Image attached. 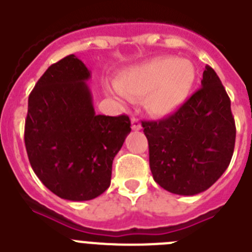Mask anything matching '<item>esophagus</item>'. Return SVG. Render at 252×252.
<instances>
[{
	"label": "esophagus",
	"mask_w": 252,
	"mask_h": 252,
	"mask_svg": "<svg viewBox=\"0 0 252 252\" xmlns=\"http://www.w3.org/2000/svg\"><path fill=\"white\" fill-rule=\"evenodd\" d=\"M131 127H132V130H135V131H137L141 128V124H140V121L137 117H132V119H131Z\"/></svg>",
	"instance_id": "esophagus-1"
}]
</instances>
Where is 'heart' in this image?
Instances as JSON below:
<instances>
[{"label": "heart", "instance_id": "obj_1", "mask_svg": "<svg viewBox=\"0 0 252 252\" xmlns=\"http://www.w3.org/2000/svg\"><path fill=\"white\" fill-rule=\"evenodd\" d=\"M194 81L195 68L189 60L161 57L125 70L116 87L127 98H145L153 115L165 116L186 101Z\"/></svg>", "mask_w": 252, "mask_h": 252}]
</instances>
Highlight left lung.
<instances>
[{
  "label": "left lung",
  "instance_id": "8db88e82",
  "mask_svg": "<svg viewBox=\"0 0 252 252\" xmlns=\"http://www.w3.org/2000/svg\"><path fill=\"white\" fill-rule=\"evenodd\" d=\"M154 180L174 194L194 195L215 184L230 165L236 140L231 101L206 66L202 87L174 113L142 121Z\"/></svg>",
  "mask_w": 252,
  "mask_h": 252
}]
</instances>
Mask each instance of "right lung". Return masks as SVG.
Returning <instances> with one entry per match:
<instances>
[{
	"label": "right lung",
	"mask_w": 252,
	"mask_h": 252,
	"mask_svg": "<svg viewBox=\"0 0 252 252\" xmlns=\"http://www.w3.org/2000/svg\"><path fill=\"white\" fill-rule=\"evenodd\" d=\"M91 77L68 55L51 64L29 95L25 146L41 183L68 201H90L111 184L112 161L131 131L128 116L95 115Z\"/></svg>",
	"instance_id": "add662e5"
}]
</instances>
